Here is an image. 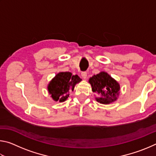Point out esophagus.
Listing matches in <instances>:
<instances>
[{"mask_svg":"<svg viewBox=\"0 0 156 156\" xmlns=\"http://www.w3.org/2000/svg\"><path fill=\"white\" fill-rule=\"evenodd\" d=\"M81 76L83 77V78L87 79V73L86 72H83L81 73Z\"/></svg>","mask_w":156,"mask_h":156,"instance_id":"obj_1","label":"esophagus"}]
</instances>
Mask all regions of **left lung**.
Wrapping results in <instances>:
<instances>
[{
	"label": "left lung",
	"instance_id": "1",
	"mask_svg": "<svg viewBox=\"0 0 156 156\" xmlns=\"http://www.w3.org/2000/svg\"><path fill=\"white\" fill-rule=\"evenodd\" d=\"M92 91L98 95L95 98L100 104L109 105L114 102L120 94V84L113 78L109 73L100 72L89 79Z\"/></svg>",
	"mask_w": 156,
	"mask_h": 156
}]
</instances>
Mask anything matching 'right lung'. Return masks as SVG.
<instances>
[{
	"label": "right lung",
	"instance_id": "obj_1",
	"mask_svg": "<svg viewBox=\"0 0 156 156\" xmlns=\"http://www.w3.org/2000/svg\"><path fill=\"white\" fill-rule=\"evenodd\" d=\"M82 79L71 72H59L51 79L47 85V90L54 101L65 102L69 96V91H73L76 84Z\"/></svg>",
	"mask_w": 156,
	"mask_h": 156
}]
</instances>
